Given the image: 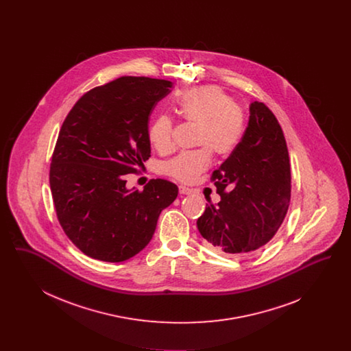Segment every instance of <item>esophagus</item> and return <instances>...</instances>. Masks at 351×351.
Returning <instances> with one entry per match:
<instances>
[{
	"instance_id": "1",
	"label": "esophagus",
	"mask_w": 351,
	"mask_h": 351,
	"mask_svg": "<svg viewBox=\"0 0 351 351\" xmlns=\"http://www.w3.org/2000/svg\"><path fill=\"white\" fill-rule=\"evenodd\" d=\"M179 193H180V195H192L193 191H192L191 188H188V186L180 185V186H179Z\"/></svg>"
}]
</instances>
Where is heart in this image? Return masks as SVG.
I'll list each match as a JSON object with an SVG mask.
<instances>
[{"instance_id": "obj_1", "label": "heart", "mask_w": 351, "mask_h": 351, "mask_svg": "<svg viewBox=\"0 0 351 351\" xmlns=\"http://www.w3.org/2000/svg\"><path fill=\"white\" fill-rule=\"evenodd\" d=\"M179 110L189 122H199L196 145L199 150L184 151L165 163V173L183 183H193L212 162L210 149L218 155L233 152L246 132L243 109L218 85H201L188 89L179 99ZM173 121L159 114L151 123L149 138L160 152L173 147Z\"/></svg>"}]
</instances>
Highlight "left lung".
Returning <instances> with one entry per match:
<instances>
[{
    "instance_id": "obj_1",
    "label": "left lung",
    "mask_w": 351,
    "mask_h": 351,
    "mask_svg": "<svg viewBox=\"0 0 351 351\" xmlns=\"http://www.w3.org/2000/svg\"><path fill=\"white\" fill-rule=\"evenodd\" d=\"M210 180L221 196L197 219L212 250L241 255L261 249L280 228L291 201V165L283 130L263 102L250 105L245 135Z\"/></svg>"
}]
</instances>
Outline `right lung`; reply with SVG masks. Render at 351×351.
<instances>
[{"label":"right lung","instance_id":"1","mask_svg":"<svg viewBox=\"0 0 351 351\" xmlns=\"http://www.w3.org/2000/svg\"><path fill=\"white\" fill-rule=\"evenodd\" d=\"M168 80L122 76L83 95L64 119L52 154L50 186L64 233L85 255L123 262L143 250L178 186L151 179L143 191L125 176L150 158L149 119L171 92Z\"/></svg>","mask_w":351,"mask_h":351}]
</instances>
